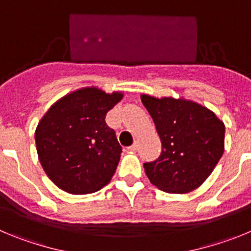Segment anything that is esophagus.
Here are the masks:
<instances>
[{"label": "esophagus", "instance_id": "1", "mask_svg": "<svg viewBox=\"0 0 251 251\" xmlns=\"http://www.w3.org/2000/svg\"><path fill=\"white\" fill-rule=\"evenodd\" d=\"M128 150H129L130 152H136V151L138 150V143H137V142H136V143H133L130 147H128Z\"/></svg>", "mask_w": 251, "mask_h": 251}]
</instances>
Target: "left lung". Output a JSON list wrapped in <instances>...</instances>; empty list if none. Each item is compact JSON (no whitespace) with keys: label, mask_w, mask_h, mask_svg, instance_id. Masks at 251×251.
I'll return each instance as SVG.
<instances>
[{"label":"left lung","mask_w":251,"mask_h":251,"mask_svg":"<svg viewBox=\"0 0 251 251\" xmlns=\"http://www.w3.org/2000/svg\"><path fill=\"white\" fill-rule=\"evenodd\" d=\"M156 124L161 156L146 162L148 179L170 194H186L211 175L224 153L225 126L215 113L185 99L142 95Z\"/></svg>","instance_id":"left-lung-1"}]
</instances>
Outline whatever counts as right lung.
I'll use <instances>...</instances> for the list:
<instances>
[{
	"label": "right lung",
	"mask_w": 251,
	"mask_h": 251,
	"mask_svg": "<svg viewBox=\"0 0 251 251\" xmlns=\"http://www.w3.org/2000/svg\"><path fill=\"white\" fill-rule=\"evenodd\" d=\"M123 94L97 88L76 90L51 106L35 133L40 163L49 178L64 191L93 194L115 174L122 147L106 113Z\"/></svg>",
	"instance_id": "obj_1"
}]
</instances>
